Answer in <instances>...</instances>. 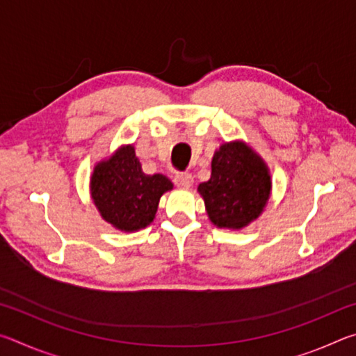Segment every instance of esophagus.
Here are the masks:
<instances>
[{"label":"esophagus","instance_id":"obj_1","mask_svg":"<svg viewBox=\"0 0 356 356\" xmlns=\"http://www.w3.org/2000/svg\"><path fill=\"white\" fill-rule=\"evenodd\" d=\"M174 184L180 188H190L193 185V176L190 172H176L174 174Z\"/></svg>","mask_w":356,"mask_h":356}]
</instances>
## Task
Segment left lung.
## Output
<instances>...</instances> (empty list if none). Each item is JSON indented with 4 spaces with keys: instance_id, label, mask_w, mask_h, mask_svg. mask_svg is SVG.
Wrapping results in <instances>:
<instances>
[{
    "instance_id": "left-lung-1",
    "label": "left lung",
    "mask_w": 356,
    "mask_h": 356,
    "mask_svg": "<svg viewBox=\"0 0 356 356\" xmlns=\"http://www.w3.org/2000/svg\"><path fill=\"white\" fill-rule=\"evenodd\" d=\"M272 180L267 166L245 143H226L212 160V176L197 186L210 221L240 229L262 213Z\"/></svg>"
}]
</instances>
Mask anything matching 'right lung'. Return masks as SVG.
<instances>
[{"mask_svg": "<svg viewBox=\"0 0 356 356\" xmlns=\"http://www.w3.org/2000/svg\"><path fill=\"white\" fill-rule=\"evenodd\" d=\"M172 184L163 174L147 176L134 146L118 150L95 166L91 195L102 218L120 231H136L154 221L159 201Z\"/></svg>", "mask_w": 356, "mask_h": 356, "instance_id": "obj_1", "label": "right lung"}]
</instances>
